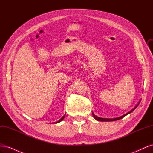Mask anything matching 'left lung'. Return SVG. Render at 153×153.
Here are the masks:
<instances>
[{
    "label": "left lung",
    "mask_w": 153,
    "mask_h": 153,
    "mask_svg": "<svg viewBox=\"0 0 153 153\" xmlns=\"http://www.w3.org/2000/svg\"><path fill=\"white\" fill-rule=\"evenodd\" d=\"M139 103H140V102L138 103V104L135 106V108H134L133 109H132L130 112H129L128 113H127V114H126L125 115H123V116H121V117H117V118H114V119H106V118H101V117H97L96 115H95L93 113H92V115H93L94 116V119H96V120H98V121H117V120H119V119H122V118H123L124 116H126V115H128V114H130L131 112H132L133 111L135 110L137 106H138V105H139Z\"/></svg>",
    "instance_id": "obj_1"
}]
</instances>
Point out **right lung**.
Masks as SVG:
<instances>
[{"mask_svg":"<svg viewBox=\"0 0 153 153\" xmlns=\"http://www.w3.org/2000/svg\"><path fill=\"white\" fill-rule=\"evenodd\" d=\"M64 117H65V115H64V116H63V117H62V118H61V119H60V120H59V121H57V122H56V123H59V122H61V121H62V120H63V119H64Z\"/></svg>","mask_w":153,"mask_h":153,"instance_id":"obj_1","label":"right lung"}]
</instances>
